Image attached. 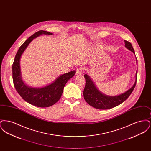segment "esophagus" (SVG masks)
I'll return each mask as SVG.
<instances>
[{
	"label": "esophagus",
	"mask_w": 151,
	"mask_h": 151,
	"mask_svg": "<svg viewBox=\"0 0 151 151\" xmlns=\"http://www.w3.org/2000/svg\"><path fill=\"white\" fill-rule=\"evenodd\" d=\"M84 72V68L83 67H79L76 70L77 75H81Z\"/></svg>",
	"instance_id": "1"
}]
</instances>
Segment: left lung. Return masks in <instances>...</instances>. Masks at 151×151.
I'll return each mask as SVG.
<instances>
[{"mask_svg":"<svg viewBox=\"0 0 151 151\" xmlns=\"http://www.w3.org/2000/svg\"><path fill=\"white\" fill-rule=\"evenodd\" d=\"M124 42L125 47L135 54V51L131 43L125 40ZM137 71L136 73V80L134 86L126 92L116 96H109L102 93L97 89L89 76L86 74L84 75V78L86 79V86L84 90V98L85 100L89 105L96 109L101 110L111 109L120 105L123 102L127 99L134 89L137 84Z\"/></svg>","mask_w":151,"mask_h":151,"instance_id":"8db88e82","label":"left lung"}]
</instances>
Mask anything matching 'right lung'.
Masks as SVG:
<instances>
[{"mask_svg":"<svg viewBox=\"0 0 151 151\" xmlns=\"http://www.w3.org/2000/svg\"><path fill=\"white\" fill-rule=\"evenodd\" d=\"M41 35H52V33L40 30L29 37L20 47L14 58L12 65V78L14 88L22 98L34 106L40 108L49 107L61 97L65 84L75 75V71L68 72L58 77L53 83L42 88H32L22 81L20 65V58L31 41Z\"/></svg>","mask_w":151,"mask_h":151,"instance_id":"obj_1","label":"right lung"}]
</instances>
